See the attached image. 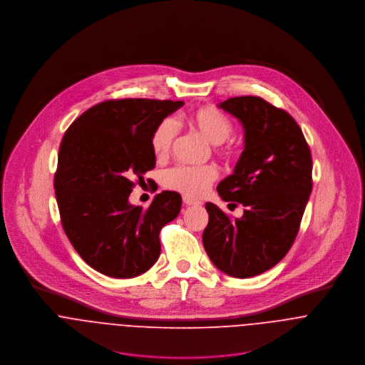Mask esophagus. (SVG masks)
<instances>
[{"instance_id":"1","label":"esophagus","mask_w":365,"mask_h":365,"mask_svg":"<svg viewBox=\"0 0 365 365\" xmlns=\"http://www.w3.org/2000/svg\"><path fill=\"white\" fill-rule=\"evenodd\" d=\"M182 202L187 205V207H197V205H201L200 201L194 200V198H190V197H184L182 198Z\"/></svg>"}]
</instances>
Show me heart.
<instances>
[{
    "label": "heart",
    "mask_w": 365,
    "mask_h": 365,
    "mask_svg": "<svg viewBox=\"0 0 365 365\" xmlns=\"http://www.w3.org/2000/svg\"><path fill=\"white\" fill-rule=\"evenodd\" d=\"M187 123L201 133L209 143L215 145L216 153L226 160H233L239 156V146L230 140L233 133V122L220 110L212 106H201L191 110L185 116ZM178 135L177 122L173 118H164L157 123L152 136V152L158 160L170 156ZM217 178V170L213 165L191 167L175 165L164 173L163 185L168 190L184 194L190 198L204 195L209 187Z\"/></svg>",
    "instance_id": "obj_1"
}]
</instances>
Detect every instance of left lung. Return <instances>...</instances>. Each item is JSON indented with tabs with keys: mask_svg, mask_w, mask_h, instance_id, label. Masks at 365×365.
Wrapping results in <instances>:
<instances>
[{
	"mask_svg": "<svg viewBox=\"0 0 365 365\" xmlns=\"http://www.w3.org/2000/svg\"><path fill=\"white\" fill-rule=\"evenodd\" d=\"M219 106L242 122L245 150L217 192L245 212L232 219L207 202L202 242L220 271L250 278L278 264L294 245L312 191V155L295 119L261 97H235Z\"/></svg>",
	"mask_w": 365,
	"mask_h": 365,
	"instance_id": "left-lung-1",
	"label": "left lung"
}]
</instances>
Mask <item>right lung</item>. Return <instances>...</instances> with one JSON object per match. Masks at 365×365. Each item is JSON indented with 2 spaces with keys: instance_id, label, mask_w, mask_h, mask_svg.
Listing matches in <instances>:
<instances>
[{
  "instance_id": "add662e5",
  "label": "right lung",
  "mask_w": 365,
  "mask_h": 365,
  "mask_svg": "<svg viewBox=\"0 0 365 365\" xmlns=\"http://www.w3.org/2000/svg\"><path fill=\"white\" fill-rule=\"evenodd\" d=\"M182 105L108 100L81 113L63 136L54 173L61 226L80 257L101 274L133 278L160 256V230L180 213L181 195L163 191L148 209L128 198L135 178L156 165L150 136L157 123Z\"/></svg>"
}]
</instances>
